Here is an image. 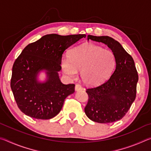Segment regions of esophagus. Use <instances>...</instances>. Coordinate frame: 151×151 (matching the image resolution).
<instances>
[{
	"label": "esophagus",
	"mask_w": 151,
	"mask_h": 151,
	"mask_svg": "<svg viewBox=\"0 0 151 151\" xmlns=\"http://www.w3.org/2000/svg\"><path fill=\"white\" fill-rule=\"evenodd\" d=\"M82 89V86L81 85H79V84H76L75 85V90L77 91H80Z\"/></svg>",
	"instance_id": "obj_1"
}]
</instances>
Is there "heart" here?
I'll use <instances>...</instances> for the list:
<instances>
[{
    "mask_svg": "<svg viewBox=\"0 0 151 151\" xmlns=\"http://www.w3.org/2000/svg\"><path fill=\"white\" fill-rule=\"evenodd\" d=\"M116 66L115 55L111 50L93 44H85L72 48L69 58L63 57L61 67L71 78L81 70V78L88 85L101 84L109 78Z\"/></svg>",
    "mask_w": 151,
    "mask_h": 151,
    "instance_id": "heart-1",
    "label": "heart"
}]
</instances>
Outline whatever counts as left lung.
Listing matches in <instances>:
<instances>
[{"label": "left lung", "instance_id": "obj_1", "mask_svg": "<svg viewBox=\"0 0 151 151\" xmlns=\"http://www.w3.org/2000/svg\"><path fill=\"white\" fill-rule=\"evenodd\" d=\"M89 39L104 43L111 48L116 57V68L104 83L86 88L88 100L85 108V114L99 123L119 121L127 114L136 98L139 75L134 60L111 37L88 35Z\"/></svg>", "mask_w": 151, "mask_h": 151}]
</instances>
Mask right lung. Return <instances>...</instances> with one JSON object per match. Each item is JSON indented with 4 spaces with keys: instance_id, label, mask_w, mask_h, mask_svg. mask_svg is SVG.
<instances>
[{
    "instance_id": "right-lung-1",
    "label": "right lung",
    "mask_w": 151,
    "mask_h": 151,
    "mask_svg": "<svg viewBox=\"0 0 151 151\" xmlns=\"http://www.w3.org/2000/svg\"><path fill=\"white\" fill-rule=\"evenodd\" d=\"M85 35L50 34L28 45L12 66L11 87L19 109L37 119H50L59 113L64 101L75 92L74 84L64 85L58 72L66 49ZM47 71V81L38 83L37 73Z\"/></svg>"
}]
</instances>
